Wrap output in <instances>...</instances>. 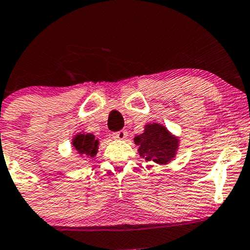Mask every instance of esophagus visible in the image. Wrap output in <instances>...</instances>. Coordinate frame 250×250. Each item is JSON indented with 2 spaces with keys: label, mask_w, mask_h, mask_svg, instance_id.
I'll list each match as a JSON object with an SVG mask.
<instances>
[{
  "label": "esophagus",
  "mask_w": 250,
  "mask_h": 250,
  "mask_svg": "<svg viewBox=\"0 0 250 250\" xmlns=\"http://www.w3.org/2000/svg\"><path fill=\"white\" fill-rule=\"evenodd\" d=\"M127 136H128V131L125 130V129H122V130H119V131H115V133L113 134L114 139H117V140H125Z\"/></svg>",
  "instance_id": "obj_1"
}]
</instances>
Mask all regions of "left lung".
Returning a JSON list of instances; mask_svg holds the SVG:
<instances>
[{
    "label": "left lung",
    "mask_w": 250,
    "mask_h": 250,
    "mask_svg": "<svg viewBox=\"0 0 250 250\" xmlns=\"http://www.w3.org/2000/svg\"><path fill=\"white\" fill-rule=\"evenodd\" d=\"M135 145L139 146L140 155L146 161L166 165L174 157L177 149V139L162 125H147L145 133L134 137Z\"/></svg>",
    "instance_id": "left-lung-1"
}]
</instances>
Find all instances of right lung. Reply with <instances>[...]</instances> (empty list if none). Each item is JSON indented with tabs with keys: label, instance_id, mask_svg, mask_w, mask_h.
I'll return each instance as SVG.
<instances>
[{
	"label": "right lung",
	"instance_id": "right-lung-1",
	"mask_svg": "<svg viewBox=\"0 0 250 250\" xmlns=\"http://www.w3.org/2000/svg\"><path fill=\"white\" fill-rule=\"evenodd\" d=\"M74 148L79 151L80 154L87 155V156H95L99 149V141L95 139L93 134H81L77 135L73 141Z\"/></svg>",
	"mask_w": 250,
	"mask_h": 250
}]
</instances>
